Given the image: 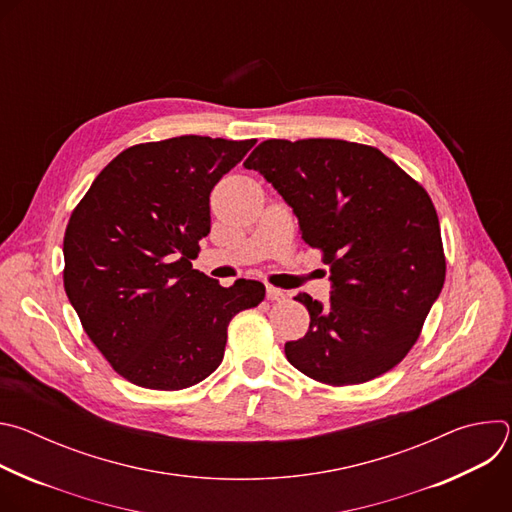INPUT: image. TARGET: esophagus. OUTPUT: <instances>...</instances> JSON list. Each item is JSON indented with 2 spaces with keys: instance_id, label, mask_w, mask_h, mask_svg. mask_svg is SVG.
<instances>
[{
  "instance_id": "34e87169",
  "label": "esophagus",
  "mask_w": 512,
  "mask_h": 512,
  "mask_svg": "<svg viewBox=\"0 0 512 512\" xmlns=\"http://www.w3.org/2000/svg\"><path fill=\"white\" fill-rule=\"evenodd\" d=\"M267 300H271V302H283V300H287V291L269 285V287H267Z\"/></svg>"
}]
</instances>
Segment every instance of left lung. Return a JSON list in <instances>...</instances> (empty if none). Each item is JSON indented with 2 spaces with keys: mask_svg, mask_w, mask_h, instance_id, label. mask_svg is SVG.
<instances>
[{
  "mask_svg": "<svg viewBox=\"0 0 512 512\" xmlns=\"http://www.w3.org/2000/svg\"><path fill=\"white\" fill-rule=\"evenodd\" d=\"M294 208L304 241L330 267V306L308 294L310 330L285 342L306 377L346 387L407 356L446 281L440 218L427 190L373 145L267 139L243 164Z\"/></svg>",
  "mask_w": 512,
  "mask_h": 512,
  "instance_id": "left-lung-1",
  "label": "left lung"
}]
</instances>
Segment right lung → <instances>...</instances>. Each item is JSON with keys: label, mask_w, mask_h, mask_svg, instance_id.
Here are the masks:
<instances>
[{"label": "right lung", "mask_w": 512, "mask_h": 512, "mask_svg": "<svg viewBox=\"0 0 512 512\" xmlns=\"http://www.w3.org/2000/svg\"><path fill=\"white\" fill-rule=\"evenodd\" d=\"M253 145L200 135L131 145L72 210L66 296L129 383L180 391L204 381L223 362L229 322L263 302L259 281L223 287L192 269L210 233V190Z\"/></svg>", "instance_id": "add662e5"}]
</instances>
